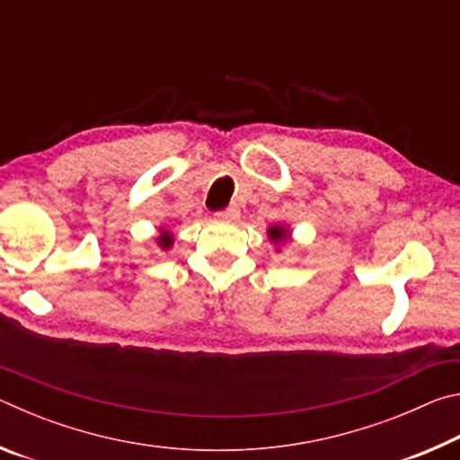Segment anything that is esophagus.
I'll return each instance as SVG.
<instances>
[{"label":"esophagus","mask_w":460,"mask_h":460,"mask_svg":"<svg viewBox=\"0 0 460 460\" xmlns=\"http://www.w3.org/2000/svg\"><path fill=\"white\" fill-rule=\"evenodd\" d=\"M239 215H241L239 207H227V208H223V211H217L215 219L225 221V223H233V221L239 219Z\"/></svg>","instance_id":"obj_1"}]
</instances>
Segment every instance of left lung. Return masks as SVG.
<instances>
[{"label":"left lung","mask_w":460,"mask_h":460,"mask_svg":"<svg viewBox=\"0 0 460 460\" xmlns=\"http://www.w3.org/2000/svg\"><path fill=\"white\" fill-rule=\"evenodd\" d=\"M270 237H271V241L282 239V237H284V229H282V227H271V229H270Z\"/></svg>","instance_id":"obj_1"}]
</instances>
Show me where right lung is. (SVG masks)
I'll list each match as a JSON object with an SVG mask.
<instances>
[{
	"mask_svg": "<svg viewBox=\"0 0 460 460\" xmlns=\"http://www.w3.org/2000/svg\"><path fill=\"white\" fill-rule=\"evenodd\" d=\"M170 243H172V237H170V233H168V231H162L160 245H162V247H170Z\"/></svg>",
	"mask_w": 460,
	"mask_h": 460,
	"instance_id": "1",
	"label": "right lung"
}]
</instances>
